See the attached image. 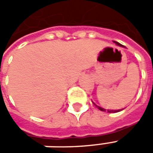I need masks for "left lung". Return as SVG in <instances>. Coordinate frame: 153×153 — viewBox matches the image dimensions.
<instances>
[{
	"label": "left lung",
	"mask_w": 153,
	"mask_h": 153,
	"mask_svg": "<svg viewBox=\"0 0 153 153\" xmlns=\"http://www.w3.org/2000/svg\"><path fill=\"white\" fill-rule=\"evenodd\" d=\"M115 43H116V44H117V45H119V46H121V47H124V46H122L121 44L119 43V42H115ZM93 104H94V105H95V106H96L97 107V108H98V109L100 110V111H106V110L103 109V108H102V107H100V106H97L95 103H93ZM118 111H120V110H118V111H117V110H114V111H113V110H107V112H109V113H111V112H118Z\"/></svg>",
	"instance_id": "obj_1"
}]
</instances>
